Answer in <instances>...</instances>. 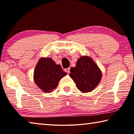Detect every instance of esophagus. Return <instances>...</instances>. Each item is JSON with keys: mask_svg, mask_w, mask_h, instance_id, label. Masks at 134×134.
<instances>
[{"mask_svg": "<svg viewBox=\"0 0 134 134\" xmlns=\"http://www.w3.org/2000/svg\"><path fill=\"white\" fill-rule=\"evenodd\" d=\"M69 71H70V68H66V69H65V71L66 72H67V73H69Z\"/></svg>", "mask_w": 134, "mask_h": 134, "instance_id": "esophagus-1", "label": "esophagus"}]
</instances>
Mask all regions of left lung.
Returning a JSON list of instances; mask_svg holds the SVG:
<instances>
[{"mask_svg":"<svg viewBox=\"0 0 134 134\" xmlns=\"http://www.w3.org/2000/svg\"><path fill=\"white\" fill-rule=\"evenodd\" d=\"M70 71V77L74 81L77 88L83 93L94 90L102 78L99 67L88 56L78 59L76 66L71 68Z\"/></svg>","mask_w":134,"mask_h":134,"instance_id":"1","label":"left lung"}]
</instances>
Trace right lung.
I'll return each instance as SVG.
<instances>
[{
	"label": "right lung",
	"mask_w": 134,
	"mask_h": 134,
	"mask_svg": "<svg viewBox=\"0 0 134 134\" xmlns=\"http://www.w3.org/2000/svg\"><path fill=\"white\" fill-rule=\"evenodd\" d=\"M66 74L51 58H41L35 67L34 78L37 86L47 93L55 90L60 79Z\"/></svg>",
	"instance_id": "obj_1"
}]
</instances>
